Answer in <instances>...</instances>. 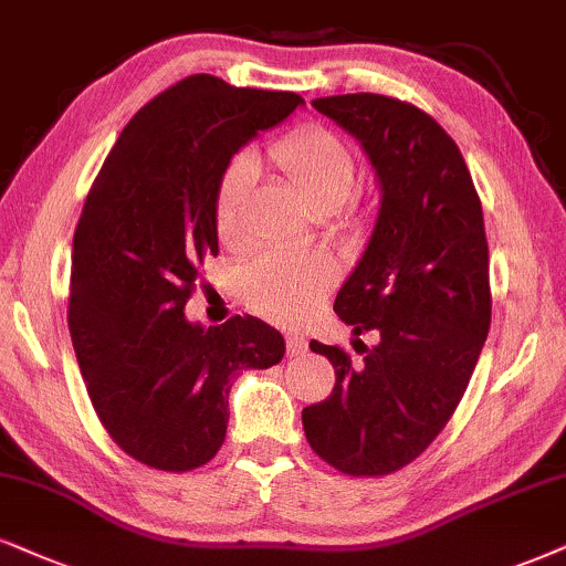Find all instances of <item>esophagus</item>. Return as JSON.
I'll return each mask as SVG.
<instances>
[{
    "instance_id": "obj_1",
    "label": "esophagus",
    "mask_w": 566,
    "mask_h": 566,
    "mask_svg": "<svg viewBox=\"0 0 566 566\" xmlns=\"http://www.w3.org/2000/svg\"><path fill=\"white\" fill-rule=\"evenodd\" d=\"M307 349V342H305V336H300V334H287V355H303Z\"/></svg>"
}]
</instances>
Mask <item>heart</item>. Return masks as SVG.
<instances>
[{"label":"heart","instance_id":"b5f03b06","mask_svg":"<svg viewBox=\"0 0 566 566\" xmlns=\"http://www.w3.org/2000/svg\"><path fill=\"white\" fill-rule=\"evenodd\" d=\"M269 161L287 177L307 206L332 213L355 192L357 161L339 135L326 127H300L269 146ZM255 180L253 156L240 154L227 164L213 198V227L224 245L240 242L242 206ZM332 266L321 253L274 250L255 259L242 274V300L271 321H297L326 290Z\"/></svg>","mask_w":566,"mask_h":566}]
</instances>
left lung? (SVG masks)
<instances>
[{
	"mask_svg": "<svg viewBox=\"0 0 566 566\" xmlns=\"http://www.w3.org/2000/svg\"><path fill=\"white\" fill-rule=\"evenodd\" d=\"M313 106L360 140L381 185L366 253L334 300L353 347L313 339L336 381L303 410L321 460L353 478L389 475L428 449L468 389L491 326L489 242L473 177L431 114L378 93ZM376 331L374 348L359 334Z\"/></svg>",
	"mask_w": 566,
	"mask_h": 566,
	"instance_id": "left-lung-1",
	"label": "left lung"
}]
</instances>
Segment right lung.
I'll use <instances>...</instances> for the list:
<instances>
[{
	"instance_id": "add662e5",
	"label": "right lung",
	"mask_w": 566,
	"mask_h": 566,
	"mask_svg": "<svg viewBox=\"0 0 566 566\" xmlns=\"http://www.w3.org/2000/svg\"><path fill=\"white\" fill-rule=\"evenodd\" d=\"M290 91L190 75L125 125L85 198L73 240L67 324L85 389L114 443L148 468L213 460L232 378L284 357L276 328L232 316L185 318L200 266L219 253L221 171L259 130L290 117Z\"/></svg>"
}]
</instances>
